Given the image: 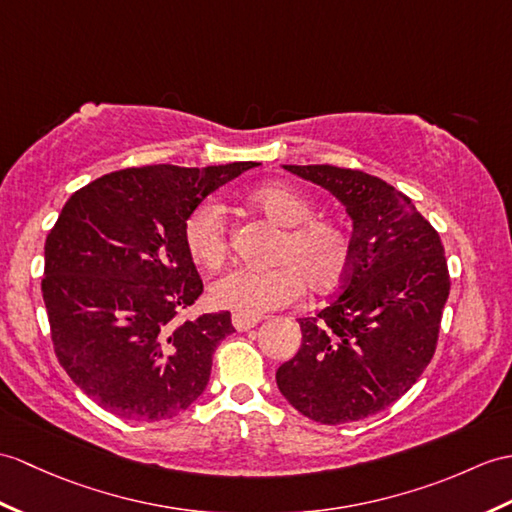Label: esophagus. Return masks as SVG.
<instances>
[{"mask_svg":"<svg viewBox=\"0 0 512 512\" xmlns=\"http://www.w3.org/2000/svg\"><path fill=\"white\" fill-rule=\"evenodd\" d=\"M257 323H259L257 318H246V316H240V314H233V327L237 331H248V329H253Z\"/></svg>","mask_w":512,"mask_h":512,"instance_id":"esophagus-1","label":"esophagus"}]
</instances>
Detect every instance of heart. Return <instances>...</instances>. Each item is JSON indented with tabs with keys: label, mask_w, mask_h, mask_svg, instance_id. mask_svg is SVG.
Returning <instances> with one entry per match:
<instances>
[{
	"label": "heart",
	"mask_w": 512,
	"mask_h": 512,
	"mask_svg": "<svg viewBox=\"0 0 512 512\" xmlns=\"http://www.w3.org/2000/svg\"><path fill=\"white\" fill-rule=\"evenodd\" d=\"M253 205L285 229L275 251L277 268H233L209 285V299L220 310L246 318L288 307L301 299L303 283L312 292H331L347 277L353 237L347 224L314 218L316 205L288 185H266L251 194ZM187 253L198 266L218 268L229 253L227 213L216 198L202 200L183 227Z\"/></svg>",
	"instance_id": "1"
}]
</instances>
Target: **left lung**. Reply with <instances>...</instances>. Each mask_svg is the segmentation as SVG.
Returning a JSON list of instances; mask_svg holds the SVG:
<instances>
[{"instance_id": "left-lung-1", "label": "left lung", "mask_w": 512, "mask_h": 512, "mask_svg": "<svg viewBox=\"0 0 512 512\" xmlns=\"http://www.w3.org/2000/svg\"><path fill=\"white\" fill-rule=\"evenodd\" d=\"M334 194L353 220V259L340 292L277 368L281 395L307 419L340 425L386 410L436 351L449 296L445 248L412 200L377 176L336 165H283Z\"/></svg>"}]
</instances>
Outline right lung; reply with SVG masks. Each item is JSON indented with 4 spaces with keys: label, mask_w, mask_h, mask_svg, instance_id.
<instances>
[{
    "label": "right lung",
    "mask_w": 512,
    "mask_h": 512,
    "mask_svg": "<svg viewBox=\"0 0 512 512\" xmlns=\"http://www.w3.org/2000/svg\"><path fill=\"white\" fill-rule=\"evenodd\" d=\"M255 161L104 174L65 202L45 240L41 292L58 362L98 406L163 421L207 388L231 314L176 323L202 294L183 227L202 200Z\"/></svg>",
    "instance_id": "1"
}]
</instances>
